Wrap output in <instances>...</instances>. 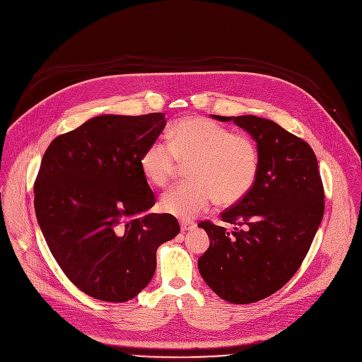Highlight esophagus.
Wrapping results in <instances>:
<instances>
[{
  "mask_svg": "<svg viewBox=\"0 0 362 362\" xmlns=\"http://www.w3.org/2000/svg\"><path fill=\"white\" fill-rule=\"evenodd\" d=\"M194 228H195V223H191V221H181V230H182V233L189 231V230H194Z\"/></svg>",
  "mask_w": 362,
  "mask_h": 362,
  "instance_id": "obj_1",
  "label": "esophagus"
}]
</instances>
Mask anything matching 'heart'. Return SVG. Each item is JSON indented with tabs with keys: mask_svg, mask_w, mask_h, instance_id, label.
I'll use <instances>...</instances> for the list:
<instances>
[{
	"mask_svg": "<svg viewBox=\"0 0 362 362\" xmlns=\"http://www.w3.org/2000/svg\"><path fill=\"white\" fill-rule=\"evenodd\" d=\"M168 144L153 141L139 157L142 175L154 187H167L187 165L191 178L161 198V208L181 220H191L215 199L228 206L241 201L255 185L261 157L257 142L244 132L204 117H182L167 134Z\"/></svg>",
	"mask_w": 362,
	"mask_h": 362,
	"instance_id": "obj_1",
	"label": "heart"
}]
</instances>
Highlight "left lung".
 I'll use <instances>...</instances> for the list:
<instances>
[{
	"mask_svg": "<svg viewBox=\"0 0 362 362\" xmlns=\"http://www.w3.org/2000/svg\"><path fill=\"white\" fill-rule=\"evenodd\" d=\"M257 141L259 175L251 191L221 212L233 231L201 221L209 237L198 259L201 276L233 304L261 301L282 288L301 267L324 215L318 161L303 138L255 115L221 117Z\"/></svg>",
	"mask_w": 362,
	"mask_h": 362,
	"instance_id": "left-lung-1",
	"label": "left lung"
}]
</instances>
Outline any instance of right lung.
<instances>
[{"mask_svg":"<svg viewBox=\"0 0 362 362\" xmlns=\"http://www.w3.org/2000/svg\"><path fill=\"white\" fill-rule=\"evenodd\" d=\"M167 119L100 115L48 146L34 182V208L47 245L87 296L132 300L151 281L157 248L180 233L171 214H146L156 195L139 157Z\"/></svg>","mask_w":362,"mask_h":362,"instance_id":"1","label":"right lung"}]
</instances>
